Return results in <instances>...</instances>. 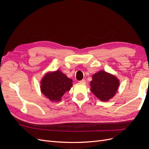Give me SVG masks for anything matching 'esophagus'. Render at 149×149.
Listing matches in <instances>:
<instances>
[{"label": "esophagus", "mask_w": 149, "mask_h": 149, "mask_svg": "<svg viewBox=\"0 0 149 149\" xmlns=\"http://www.w3.org/2000/svg\"><path fill=\"white\" fill-rule=\"evenodd\" d=\"M79 82L80 83H83V84H84V83H86V81H85V79H82V80L79 81Z\"/></svg>", "instance_id": "esophagus-1"}]
</instances>
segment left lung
I'll list each match as a JSON object with an SVG mask.
<instances>
[{
  "instance_id": "8db88e82",
  "label": "left lung",
  "mask_w": 149,
  "mask_h": 149,
  "mask_svg": "<svg viewBox=\"0 0 149 149\" xmlns=\"http://www.w3.org/2000/svg\"><path fill=\"white\" fill-rule=\"evenodd\" d=\"M92 78L91 91L99 100L107 101L114 97L119 86V80L115 76L100 71L93 74Z\"/></svg>"
}]
</instances>
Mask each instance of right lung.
I'll return each mask as SVG.
<instances>
[{
  "instance_id": "right-lung-1",
  "label": "right lung",
  "mask_w": 149,
  "mask_h": 149,
  "mask_svg": "<svg viewBox=\"0 0 149 149\" xmlns=\"http://www.w3.org/2000/svg\"><path fill=\"white\" fill-rule=\"evenodd\" d=\"M71 79L59 70L49 72L45 75L40 82V89L49 101L58 102L73 86Z\"/></svg>"
}]
</instances>
